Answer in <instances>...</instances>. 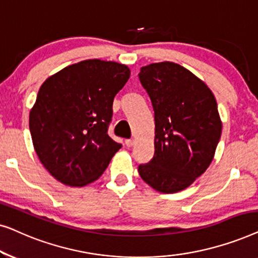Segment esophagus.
I'll return each mask as SVG.
<instances>
[{
	"mask_svg": "<svg viewBox=\"0 0 258 258\" xmlns=\"http://www.w3.org/2000/svg\"><path fill=\"white\" fill-rule=\"evenodd\" d=\"M134 144H135V140H132V139H130V140H125V146L126 147H133L134 146Z\"/></svg>",
	"mask_w": 258,
	"mask_h": 258,
	"instance_id": "obj_1",
	"label": "esophagus"
}]
</instances>
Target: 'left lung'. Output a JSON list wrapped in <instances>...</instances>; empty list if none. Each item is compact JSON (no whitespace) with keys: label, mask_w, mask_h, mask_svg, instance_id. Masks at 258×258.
Here are the masks:
<instances>
[{"label":"left lung","mask_w":258,"mask_h":258,"mask_svg":"<svg viewBox=\"0 0 258 258\" xmlns=\"http://www.w3.org/2000/svg\"><path fill=\"white\" fill-rule=\"evenodd\" d=\"M155 112V153L139 174L160 192L188 188L214 160L222 121L206 83L174 62L151 63L139 74Z\"/></svg>","instance_id":"1"}]
</instances>
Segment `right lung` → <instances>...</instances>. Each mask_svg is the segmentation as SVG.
<instances>
[{
	"mask_svg": "<svg viewBox=\"0 0 258 258\" xmlns=\"http://www.w3.org/2000/svg\"><path fill=\"white\" fill-rule=\"evenodd\" d=\"M129 77L126 66L95 58L66 67L42 84L29 129L41 163L57 181L93 183L121 149L108 126L115 95Z\"/></svg>",
	"mask_w": 258,
	"mask_h": 258,
	"instance_id": "right-lung-1",
	"label": "right lung"
}]
</instances>
